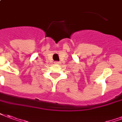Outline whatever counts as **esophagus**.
<instances>
[{
    "label": "esophagus",
    "mask_w": 122,
    "mask_h": 122,
    "mask_svg": "<svg viewBox=\"0 0 122 122\" xmlns=\"http://www.w3.org/2000/svg\"><path fill=\"white\" fill-rule=\"evenodd\" d=\"M54 63L56 64V65H59V64H60V62H59V61H56Z\"/></svg>",
    "instance_id": "obj_1"
}]
</instances>
